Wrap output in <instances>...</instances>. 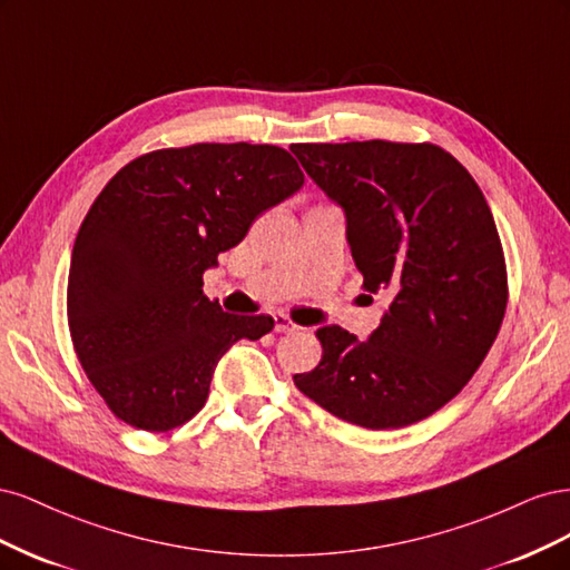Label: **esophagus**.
<instances>
[{
    "label": "esophagus",
    "mask_w": 570,
    "mask_h": 570,
    "mask_svg": "<svg viewBox=\"0 0 570 570\" xmlns=\"http://www.w3.org/2000/svg\"><path fill=\"white\" fill-rule=\"evenodd\" d=\"M275 321V333H292V331H299V325L292 323L285 314H275L273 316Z\"/></svg>",
    "instance_id": "1"
}]
</instances>
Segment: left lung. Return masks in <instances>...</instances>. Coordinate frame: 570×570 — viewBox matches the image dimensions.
Segmentation results:
<instances>
[{"mask_svg": "<svg viewBox=\"0 0 570 570\" xmlns=\"http://www.w3.org/2000/svg\"><path fill=\"white\" fill-rule=\"evenodd\" d=\"M347 218L364 289L390 299L368 340L325 325L295 385L371 430L428 419L471 381L507 312V264L478 183L438 145H292ZM373 299V297H371Z\"/></svg>", "mask_w": 570, "mask_h": 570, "instance_id": "left-lung-1", "label": "left lung"}]
</instances>
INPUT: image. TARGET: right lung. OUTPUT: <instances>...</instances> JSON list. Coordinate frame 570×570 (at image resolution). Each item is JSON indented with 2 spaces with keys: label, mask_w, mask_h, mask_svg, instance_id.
Listing matches in <instances>:
<instances>
[{
  "label": "right lung",
  "mask_w": 570,
  "mask_h": 570,
  "mask_svg": "<svg viewBox=\"0 0 570 570\" xmlns=\"http://www.w3.org/2000/svg\"><path fill=\"white\" fill-rule=\"evenodd\" d=\"M304 174L273 145L202 142L137 157L101 189L68 271V327L80 366L120 421L149 433L187 423L218 358L273 331L226 314L202 275Z\"/></svg>",
  "instance_id": "add662e5"
}]
</instances>
